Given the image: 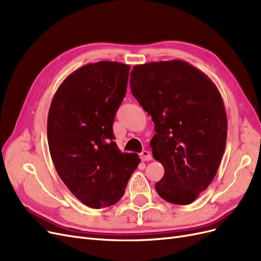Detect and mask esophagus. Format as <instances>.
I'll return each instance as SVG.
<instances>
[{"label":"esophagus","mask_w":261,"mask_h":261,"mask_svg":"<svg viewBox=\"0 0 261 261\" xmlns=\"http://www.w3.org/2000/svg\"><path fill=\"white\" fill-rule=\"evenodd\" d=\"M140 159L143 160V161H150V160H152V155H151V153H150L149 151H147V150H144L143 152H140Z\"/></svg>","instance_id":"1"}]
</instances>
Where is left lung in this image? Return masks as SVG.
Wrapping results in <instances>:
<instances>
[{
    "instance_id": "obj_1",
    "label": "left lung",
    "mask_w": 261,
    "mask_h": 261,
    "mask_svg": "<svg viewBox=\"0 0 261 261\" xmlns=\"http://www.w3.org/2000/svg\"><path fill=\"white\" fill-rule=\"evenodd\" d=\"M130 90L154 123L150 147L164 168L156 193L171 203H192L215 178L225 149L227 118L217 86L173 60L134 66Z\"/></svg>"
}]
</instances>
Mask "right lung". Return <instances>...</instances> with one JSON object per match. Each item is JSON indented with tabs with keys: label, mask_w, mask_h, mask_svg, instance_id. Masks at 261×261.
Segmentation results:
<instances>
[{
	"label": "right lung",
	"mask_w": 261,
	"mask_h": 261,
	"mask_svg": "<svg viewBox=\"0 0 261 261\" xmlns=\"http://www.w3.org/2000/svg\"><path fill=\"white\" fill-rule=\"evenodd\" d=\"M130 66L100 61L75 70L55 92L48 115L50 154L61 179L86 206L120 200L140 159L118 150L114 116Z\"/></svg>",
	"instance_id": "obj_1"
}]
</instances>
